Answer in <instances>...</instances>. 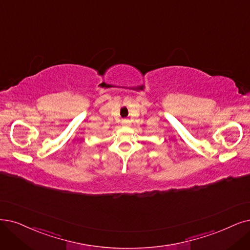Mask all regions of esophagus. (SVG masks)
<instances>
[{
    "label": "esophagus",
    "instance_id": "1",
    "mask_svg": "<svg viewBox=\"0 0 250 250\" xmlns=\"http://www.w3.org/2000/svg\"><path fill=\"white\" fill-rule=\"evenodd\" d=\"M127 123H128L127 119H123V120H122V124H123V125H127Z\"/></svg>",
    "mask_w": 250,
    "mask_h": 250
}]
</instances>
